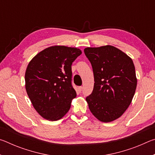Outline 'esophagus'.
Listing matches in <instances>:
<instances>
[{
	"label": "esophagus",
	"mask_w": 155,
	"mask_h": 155,
	"mask_svg": "<svg viewBox=\"0 0 155 155\" xmlns=\"http://www.w3.org/2000/svg\"><path fill=\"white\" fill-rule=\"evenodd\" d=\"M82 90H83L82 86H80V87H78V91H79V92H81V91H82Z\"/></svg>",
	"instance_id": "obj_1"
}]
</instances>
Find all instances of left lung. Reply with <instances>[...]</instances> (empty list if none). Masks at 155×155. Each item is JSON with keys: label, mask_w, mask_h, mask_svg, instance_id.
<instances>
[{"label": "left lung", "mask_w": 155, "mask_h": 155, "mask_svg": "<svg viewBox=\"0 0 155 155\" xmlns=\"http://www.w3.org/2000/svg\"><path fill=\"white\" fill-rule=\"evenodd\" d=\"M92 66L94 85L86 97L89 108L100 121L109 122L120 117L134 96L137 78L133 60L112 46L84 49Z\"/></svg>", "instance_id": "left-lung-1"}]
</instances>
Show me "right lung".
I'll use <instances>...</instances> for the list:
<instances>
[{
  "instance_id": "right-lung-1",
  "label": "right lung",
  "mask_w": 155,
  "mask_h": 155,
  "mask_svg": "<svg viewBox=\"0 0 155 155\" xmlns=\"http://www.w3.org/2000/svg\"><path fill=\"white\" fill-rule=\"evenodd\" d=\"M80 49L54 46L33 57L25 73L26 90L34 108L46 120L56 121L69 111L77 93L72 84V64Z\"/></svg>"
}]
</instances>
